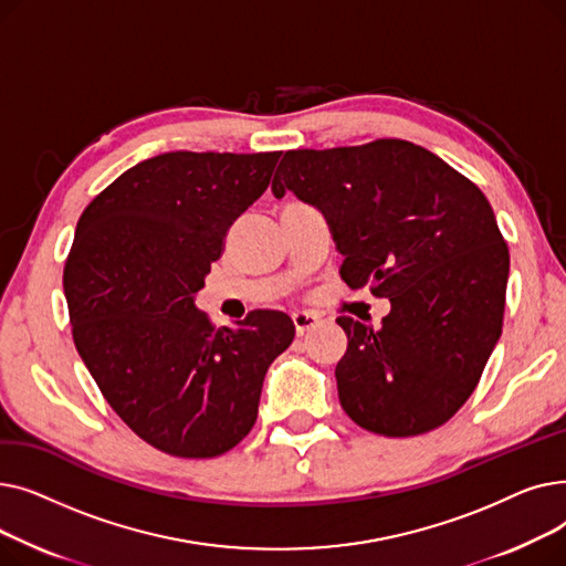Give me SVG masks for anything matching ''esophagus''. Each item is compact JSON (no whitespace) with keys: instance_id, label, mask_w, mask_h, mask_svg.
<instances>
[{"instance_id":"34e87169","label":"esophagus","mask_w":566,"mask_h":566,"mask_svg":"<svg viewBox=\"0 0 566 566\" xmlns=\"http://www.w3.org/2000/svg\"><path fill=\"white\" fill-rule=\"evenodd\" d=\"M318 321H321V316L316 312H310V310L293 312V323H295V331H298V335H305L310 328H314Z\"/></svg>"}]
</instances>
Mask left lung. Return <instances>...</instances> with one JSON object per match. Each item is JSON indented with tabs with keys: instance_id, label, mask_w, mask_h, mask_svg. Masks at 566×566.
I'll return each instance as SVG.
<instances>
[{
	"instance_id": "left-lung-1",
	"label": "left lung",
	"mask_w": 566,
	"mask_h": 566,
	"mask_svg": "<svg viewBox=\"0 0 566 566\" xmlns=\"http://www.w3.org/2000/svg\"><path fill=\"white\" fill-rule=\"evenodd\" d=\"M316 206L344 254L342 280L390 298L380 328L339 316L342 408L408 438L468 401L502 333L510 250L470 178L406 139L286 151L273 192Z\"/></svg>"
}]
</instances>
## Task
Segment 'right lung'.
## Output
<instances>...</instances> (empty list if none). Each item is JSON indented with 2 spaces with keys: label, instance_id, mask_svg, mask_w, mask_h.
<instances>
[{
  "label": "right lung",
  "instance_id": "add662e5",
  "mask_svg": "<svg viewBox=\"0 0 566 566\" xmlns=\"http://www.w3.org/2000/svg\"><path fill=\"white\" fill-rule=\"evenodd\" d=\"M280 156L163 154L80 216L64 265L75 348L118 418L165 454L235 448L256 422L268 367L293 342L284 312L216 328L195 307L229 227L265 192Z\"/></svg>",
  "mask_w": 566,
  "mask_h": 566
}]
</instances>
